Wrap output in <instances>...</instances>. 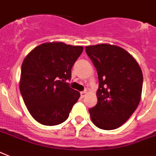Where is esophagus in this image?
I'll list each match as a JSON object with an SVG mask.
<instances>
[{
    "label": "esophagus",
    "mask_w": 156,
    "mask_h": 156,
    "mask_svg": "<svg viewBox=\"0 0 156 156\" xmlns=\"http://www.w3.org/2000/svg\"><path fill=\"white\" fill-rule=\"evenodd\" d=\"M86 90H85V91H82V92H81V97H82V98H84V97L86 96Z\"/></svg>",
    "instance_id": "obj_1"
}]
</instances>
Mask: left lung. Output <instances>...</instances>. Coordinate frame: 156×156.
Listing matches in <instances>:
<instances>
[{"mask_svg":"<svg viewBox=\"0 0 156 156\" xmlns=\"http://www.w3.org/2000/svg\"><path fill=\"white\" fill-rule=\"evenodd\" d=\"M98 72V103L89 109L93 123L104 130L125 123L140 101L143 74L138 62L125 49L108 44L86 47Z\"/></svg>","mask_w":156,"mask_h":156,"instance_id":"obj_1","label":"left lung"}]
</instances>
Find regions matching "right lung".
Wrapping results in <instances>:
<instances>
[{
  "instance_id": "add662e5",
  "label": "right lung",
  "mask_w": 156,
  "mask_h": 156,
  "mask_svg": "<svg viewBox=\"0 0 156 156\" xmlns=\"http://www.w3.org/2000/svg\"><path fill=\"white\" fill-rule=\"evenodd\" d=\"M82 46L52 42L40 44L23 59L20 90L24 104L35 120L44 125H59L68 118L80 98L66 80L82 53Z\"/></svg>"
}]
</instances>
